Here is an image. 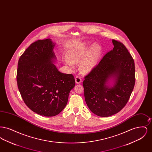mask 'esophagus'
<instances>
[{
	"label": "esophagus",
	"instance_id": "1",
	"mask_svg": "<svg viewBox=\"0 0 152 152\" xmlns=\"http://www.w3.org/2000/svg\"><path fill=\"white\" fill-rule=\"evenodd\" d=\"M81 81H82V80L80 76H76L75 77V81H76V84H80L81 82Z\"/></svg>",
	"mask_w": 152,
	"mask_h": 152
}]
</instances>
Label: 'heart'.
Here are the masks:
<instances>
[{
	"instance_id": "heart-1",
	"label": "heart",
	"mask_w": 152,
	"mask_h": 152,
	"mask_svg": "<svg viewBox=\"0 0 152 152\" xmlns=\"http://www.w3.org/2000/svg\"><path fill=\"white\" fill-rule=\"evenodd\" d=\"M100 55L101 50L97 45H93L89 49L84 45L79 46L68 52L66 63L73 68L74 64L80 63V71L87 73L96 65Z\"/></svg>"
}]
</instances>
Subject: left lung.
<instances>
[{"instance_id":"obj_1","label":"left lung","mask_w":152,"mask_h":152,"mask_svg":"<svg viewBox=\"0 0 152 152\" xmlns=\"http://www.w3.org/2000/svg\"><path fill=\"white\" fill-rule=\"evenodd\" d=\"M114 48L107 53L99 64L84 77L85 100L94 114L109 117L126 105L135 84L134 60L121 42L113 39ZM110 78L113 86H107Z\"/></svg>"}]
</instances>
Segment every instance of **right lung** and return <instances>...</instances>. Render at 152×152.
<instances>
[{"label": "right lung", "instance_id": "right-lung-1", "mask_svg": "<svg viewBox=\"0 0 152 152\" xmlns=\"http://www.w3.org/2000/svg\"><path fill=\"white\" fill-rule=\"evenodd\" d=\"M55 44L51 39L31 44L19 58L16 80L26 105L46 117L59 114L65 108L75 86L72 74L59 72L52 63Z\"/></svg>", "mask_w": 152, "mask_h": 152}]
</instances>
